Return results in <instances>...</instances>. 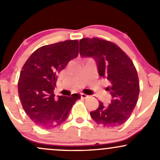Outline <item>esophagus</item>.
Returning a JSON list of instances; mask_svg holds the SVG:
<instances>
[{
    "instance_id": "obj_1",
    "label": "esophagus",
    "mask_w": 160,
    "mask_h": 160,
    "mask_svg": "<svg viewBox=\"0 0 160 160\" xmlns=\"http://www.w3.org/2000/svg\"><path fill=\"white\" fill-rule=\"evenodd\" d=\"M80 96H81L82 98H87L89 97V95L83 94V93H80Z\"/></svg>"
}]
</instances>
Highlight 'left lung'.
<instances>
[{
  "mask_svg": "<svg viewBox=\"0 0 160 160\" xmlns=\"http://www.w3.org/2000/svg\"><path fill=\"white\" fill-rule=\"evenodd\" d=\"M80 54L92 57L96 62L98 74L109 81L106 88L112 100L108 106L99 102L92 119L104 127H119L126 122L136 105L139 95L138 73L132 60L114 43L99 38L80 40Z\"/></svg>",
  "mask_w": 160,
  "mask_h": 160,
  "instance_id": "1",
  "label": "left lung"
}]
</instances>
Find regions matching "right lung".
<instances>
[{"label":"right lung","mask_w":160,"mask_h":160,"mask_svg":"<svg viewBox=\"0 0 160 160\" xmlns=\"http://www.w3.org/2000/svg\"><path fill=\"white\" fill-rule=\"evenodd\" d=\"M77 40L46 45L31 55L19 76L18 92L25 113L42 128H55L67 120L79 94L55 98L57 74L78 57Z\"/></svg>","instance_id":"1"}]
</instances>
